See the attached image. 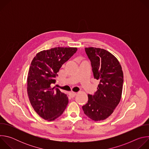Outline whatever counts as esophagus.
I'll return each instance as SVG.
<instances>
[{"mask_svg": "<svg viewBox=\"0 0 149 149\" xmlns=\"http://www.w3.org/2000/svg\"><path fill=\"white\" fill-rule=\"evenodd\" d=\"M70 96L71 97V98H74L75 97V95H77V93H70Z\"/></svg>", "mask_w": 149, "mask_h": 149, "instance_id": "34e87169", "label": "esophagus"}]
</instances>
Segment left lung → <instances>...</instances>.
<instances>
[{
  "label": "left lung",
  "instance_id": "obj_1",
  "mask_svg": "<svg viewBox=\"0 0 149 149\" xmlns=\"http://www.w3.org/2000/svg\"><path fill=\"white\" fill-rule=\"evenodd\" d=\"M85 51L99 84L94 95H88V101L82 108L93 120H104L113 113L120 101L123 72L117 59L109 51L94 47L86 48Z\"/></svg>",
  "mask_w": 149,
  "mask_h": 149
}]
</instances>
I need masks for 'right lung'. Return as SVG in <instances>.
<instances>
[{
  "label": "right lung",
  "instance_id": "obj_1",
  "mask_svg": "<svg viewBox=\"0 0 149 149\" xmlns=\"http://www.w3.org/2000/svg\"><path fill=\"white\" fill-rule=\"evenodd\" d=\"M77 51V48L58 47L38 52L33 59L27 78V91L31 105L42 118L53 121L62 114L68 104L66 94L52 88L62 65Z\"/></svg>",
  "mask_w": 149,
  "mask_h": 149
}]
</instances>
